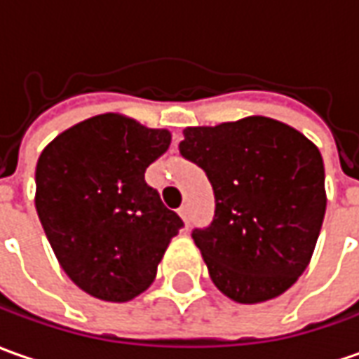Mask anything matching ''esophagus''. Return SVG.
<instances>
[{
	"label": "esophagus",
	"instance_id": "obj_1",
	"mask_svg": "<svg viewBox=\"0 0 359 359\" xmlns=\"http://www.w3.org/2000/svg\"><path fill=\"white\" fill-rule=\"evenodd\" d=\"M179 214H180V218H182V222H184V226L189 228V224H190V218H189V206H180L179 208Z\"/></svg>",
	"mask_w": 359,
	"mask_h": 359
}]
</instances>
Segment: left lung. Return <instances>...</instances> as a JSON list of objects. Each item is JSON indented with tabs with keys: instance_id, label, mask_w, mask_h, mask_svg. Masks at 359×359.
Masks as SVG:
<instances>
[{
	"instance_id": "1",
	"label": "left lung",
	"mask_w": 359,
	"mask_h": 359,
	"mask_svg": "<svg viewBox=\"0 0 359 359\" xmlns=\"http://www.w3.org/2000/svg\"><path fill=\"white\" fill-rule=\"evenodd\" d=\"M182 133L180 155L204 169L216 198L210 228L192 231L212 283L241 304L283 294L309 267L323 228L318 147L263 116Z\"/></svg>"
}]
</instances>
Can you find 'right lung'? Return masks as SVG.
Masks as SVG:
<instances>
[{"label":"right lung","mask_w":359,"mask_h":359,"mask_svg":"<svg viewBox=\"0 0 359 359\" xmlns=\"http://www.w3.org/2000/svg\"><path fill=\"white\" fill-rule=\"evenodd\" d=\"M170 131L121 114L84 119L53 139L35 169L46 240L74 285L100 301L147 291L182 220L145 182Z\"/></svg>","instance_id":"1"}]
</instances>
